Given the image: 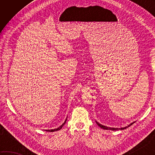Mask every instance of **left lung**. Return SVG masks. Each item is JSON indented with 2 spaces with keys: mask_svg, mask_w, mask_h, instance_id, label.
Listing matches in <instances>:
<instances>
[{
  "mask_svg": "<svg viewBox=\"0 0 155 155\" xmlns=\"http://www.w3.org/2000/svg\"><path fill=\"white\" fill-rule=\"evenodd\" d=\"M96 123H97V124L98 125V126H99L101 128H103V129H105V130H119V129H120V130H123V129H125V128H128V127H129L130 126H131V125H132V124L134 123H131L130 124L128 125V126H127V127H124V128H110V127H107L103 126V125H102V124H99L98 123H97V122H96Z\"/></svg>",
  "mask_w": 155,
  "mask_h": 155,
  "instance_id": "left-lung-1",
  "label": "left lung"
}]
</instances>
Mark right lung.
I'll return each mask as SVG.
<instances>
[{
	"instance_id": "add662e5",
	"label": "right lung",
	"mask_w": 155,
	"mask_h": 155,
	"mask_svg": "<svg viewBox=\"0 0 155 155\" xmlns=\"http://www.w3.org/2000/svg\"><path fill=\"white\" fill-rule=\"evenodd\" d=\"M66 121H67V119H66V120L64 122V123L62 124L61 126H60L58 128H54V129H51V130H46L47 131V132H54V131H57V130H61V128L63 127V125L66 123Z\"/></svg>"
}]
</instances>
